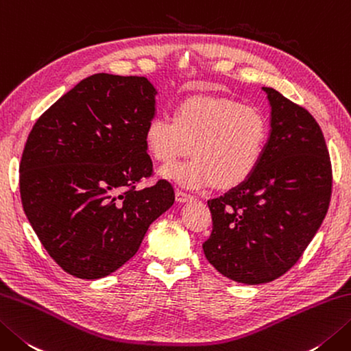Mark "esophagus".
Returning a JSON list of instances; mask_svg holds the SVG:
<instances>
[{
  "instance_id": "obj_1",
  "label": "esophagus",
  "mask_w": 351,
  "mask_h": 351,
  "mask_svg": "<svg viewBox=\"0 0 351 351\" xmlns=\"http://www.w3.org/2000/svg\"><path fill=\"white\" fill-rule=\"evenodd\" d=\"M175 197H176V201L178 202H189V201H191V199H193V196L191 195H189V193H185V191H182V190H176L175 191Z\"/></svg>"
}]
</instances>
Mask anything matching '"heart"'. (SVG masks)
Wrapping results in <instances>:
<instances>
[{"label": "heart", "mask_w": 351, "mask_h": 351, "mask_svg": "<svg viewBox=\"0 0 351 351\" xmlns=\"http://www.w3.org/2000/svg\"><path fill=\"white\" fill-rule=\"evenodd\" d=\"M267 138L269 126L256 108L210 97L185 99L173 119L156 114L144 130L149 154L158 162H173L191 149L190 161L161 170L164 178L189 189L242 184L262 161Z\"/></svg>", "instance_id": "obj_1"}]
</instances>
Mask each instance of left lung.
Returning <instances> with one entry per match:
<instances>
[{"mask_svg": "<svg viewBox=\"0 0 351 351\" xmlns=\"http://www.w3.org/2000/svg\"><path fill=\"white\" fill-rule=\"evenodd\" d=\"M269 138L248 180L210 199L211 236L202 245L216 269L243 285L269 283L297 263L327 215L332 164L313 117L274 88Z\"/></svg>", "mask_w": 351, "mask_h": 351, "instance_id": "8db88e82", "label": "left lung"}]
</instances>
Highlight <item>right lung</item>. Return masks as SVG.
Instances as JSON below:
<instances>
[{"label": "right lung", "instance_id": "1", "mask_svg": "<svg viewBox=\"0 0 351 351\" xmlns=\"http://www.w3.org/2000/svg\"><path fill=\"white\" fill-rule=\"evenodd\" d=\"M146 77L97 73L34 123L19 164L23 208L50 257L97 280L135 256L155 219L175 202L170 182L136 190L152 175L144 130L156 114Z\"/></svg>", "mask_w": 351, "mask_h": 351}]
</instances>
